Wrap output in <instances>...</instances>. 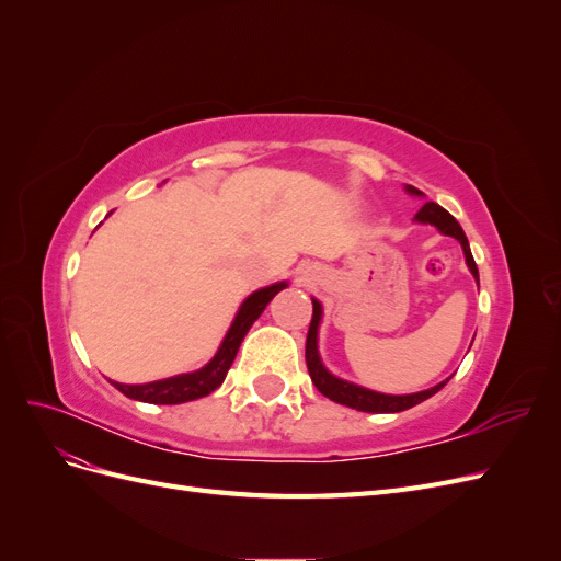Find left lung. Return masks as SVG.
<instances>
[{
  "mask_svg": "<svg viewBox=\"0 0 561 561\" xmlns=\"http://www.w3.org/2000/svg\"><path fill=\"white\" fill-rule=\"evenodd\" d=\"M404 192L410 194V196H419V198L426 196V194L419 192L416 186H412V184H404ZM414 222L416 225H431L443 236H451V239H456L458 243H461L470 274L474 276V280H478V285H480L478 264H474V260H472V252H470L466 233H463L461 225H458L456 219L443 206H437V203H433V201L423 203L421 210L414 215ZM311 301H313V318H311L309 334H307V367H309V375H311V381L316 383V388L320 390L322 396L330 398L332 402L346 404V407H351V410L369 412V414H396V412H404V410H410V407L433 398L437 390L449 381V379L447 381H439L433 388L419 390V393L388 396V393H379V390H371V388L358 386V383H353V381L339 379L336 375H332V371L325 365H322V358H320V353H318V330H320V320H322V304L316 297Z\"/></svg>",
  "mask_w": 561,
  "mask_h": 561,
  "instance_id": "1",
  "label": "left lung"
}]
</instances>
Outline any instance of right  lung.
I'll list each match as a JSON object with an SVG mask.
<instances>
[{"instance_id":"obj_1","label":"right lung","mask_w":561,"mask_h":561,"mask_svg":"<svg viewBox=\"0 0 561 561\" xmlns=\"http://www.w3.org/2000/svg\"><path fill=\"white\" fill-rule=\"evenodd\" d=\"M285 287H287V280H280L274 285L260 287V290H254L250 297H245V301L241 304L239 311H236V316H233V322L227 330L222 344H219L210 363H206L201 369L186 371V375L159 379V381H149V383H118L112 379H110V383L116 390H122L126 398L149 402V404H182L190 400H198L203 396H210L215 388L222 386L227 371L236 358V353H239L241 342L245 339L248 330L252 328V322L262 316L266 304L274 299L280 290H285Z\"/></svg>"}]
</instances>
